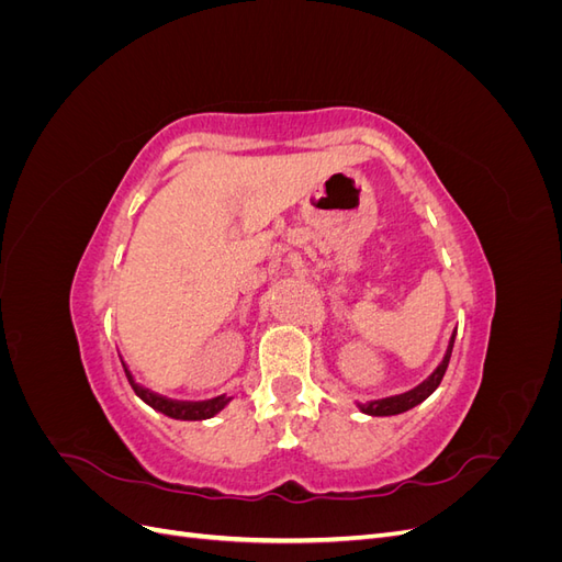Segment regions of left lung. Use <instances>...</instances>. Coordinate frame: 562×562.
Here are the masks:
<instances>
[{
    "label": "left lung",
    "mask_w": 562,
    "mask_h": 562,
    "mask_svg": "<svg viewBox=\"0 0 562 562\" xmlns=\"http://www.w3.org/2000/svg\"><path fill=\"white\" fill-rule=\"evenodd\" d=\"M452 347H454V335L450 337V345L446 349L443 361H440L438 368L431 372V375L424 380L422 384H417L415 389L405 391V394H401V396H389V398L370 401V403H356V407H359L363 415H370V417H391V415H401V413L413 411L415 405H419L422 401H427L434 394V391L438 389L440 380H443L446 370H448V363H450V356H452Z\"/></svg>",
    "instance_id": "1"
}]
</instances>
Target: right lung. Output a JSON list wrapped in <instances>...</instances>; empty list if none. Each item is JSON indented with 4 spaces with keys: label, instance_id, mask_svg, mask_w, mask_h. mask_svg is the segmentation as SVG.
<instances>
[{
    "label": "right lung",
    "instance_id": "obj_1",
    "mask_svg": "<svg viewBox=\"0 0 562 562\" xmlns=\"http://www.w3.org/2000/svg\"><path fill=\"white\" fill-rule=\"evenodd\" d=\"M124 366V372L128 378V384L133 386L135 394H138L140 401H145L149 407H155L157 413L171 417V419H182V422H199V419H211L215 417L220 411H225V407L229 405L232 398L227 396H217V398H211V401H173V398H166V396H159L155 394V391H149L145 386H140L138 382L133 380L131 370L126 368V363L122 361Z\"/></svg>",
    "mask_w": 562,
    "mask_h": 562
}]
</instances>
